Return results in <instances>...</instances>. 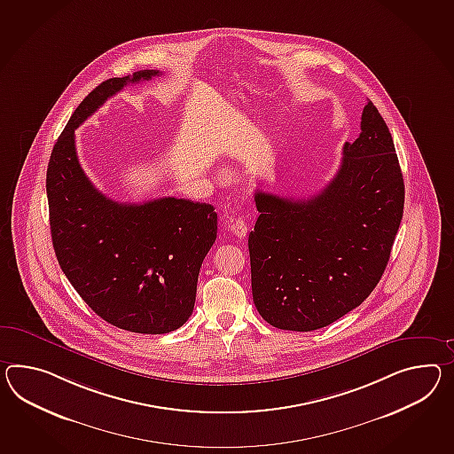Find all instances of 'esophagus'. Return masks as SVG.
Segmentation results:
<instances>
[{
  "instance_id": "34e87169",
  "label": "esophagus",
  "mask_w": 454,
  "mask_h": 454,
  "mask_svg": "<svg viewBox=\"0 0 454 454\" xmlns=\"http://www.w3.org/2000/svg\"><path fill=\"white\" fill-rule=\"evenodd\" d=\"M230 228H231V231L234 232L238 238H244V236L247 234L246 222H244L243 218H239V216H231V218H230Z\"/></svg>"
}]
</instances>
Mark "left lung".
<instances>
[{"label": "left lung", "mask_w": 454, "mask_h": 454, "mask_svg": "<svg viewBox=\"0 0 454 454\" xmlns=\"http://www.w3.org/2000/svg\"><path fill=\"white\" fill-rule=\"evenodd\" d=\"M405 185L387 124L372 101L336 176L309 200L255 192L249 232L253 299L264 320L313 332L359 307L387 267Z\"/></svg>", "instance_id": "8db88e82"}]
</instances>
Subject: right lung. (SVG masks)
<instances>
[{"label":"right lung","instance_id":"obj_1","mask_svg":"<svg viewBox=\"0 0 454 454\" xmlns=\"http://www.w3.org/2000/svg\"><path fill=\"white\" fill-rule=\"evenodd\" d=\"M159 70L110 78L78 105L47 166L49 222L57 261L100 318L133 333L162 334L190 318L200 267L216 239L213 205L185 199L118 203L80 166L75 129L128 83Z\"/></svg>","mask_w":454,"mask_h":454}]
</instances>
